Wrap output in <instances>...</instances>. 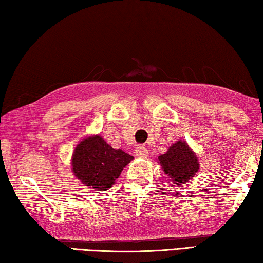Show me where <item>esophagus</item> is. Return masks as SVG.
I'll return each mask as SVG.
<instances>
[{
    "label": "esophagus",
    "mask_w": 263,
    "mask_h": 263,
    "mask_svg": "<svg viewBox=\"0 0 263 263\" xmlns=\"http://www.w3.org/2000/svg\"><path fill=\"white\" fill-rule=\"evenodd\" d=\"M136 155L138 158H146L148 155V149L145 146H138L136 148Z\"/></svg>",
    "instance_id": "obj_1"
}]
</instances>
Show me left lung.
<instances>
[{
  "instance_id": "8db88e82",
  "label": "left lung",
  "mask_w": 263,
  "mask_h": 263,
  "mask_svg": "<svg viewBox=\"0 0 263 263\" xmlns=\"http://www.w3.org/2000/svg\"><path fill=\"white\" fill-rule=\"evenodd\" d=\"M158 159L163 172L175 185L186 183L199 169L197 155L184 140L176 141L166 153L159 155Z\"/></svg>"
}]
</instances>
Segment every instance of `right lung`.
Listing matches in <instances>:
<instances>
[{"label": "right lung", "instance_id": "add662e5", "mask_svg": "<svg viewBox=\"0 0 263 263\" xmlns=\"http://www.w3.org/2000/svg\"><path fill=\"white\" fill-rule=\"evenodd\" d=\"M132 159L124 151L111 147L100 135L89 136L75 147L72 169L87 188L104 191L115 184Z\"/></svg>", "mask_w": 263, "mask_h": 263}]
</instances>
